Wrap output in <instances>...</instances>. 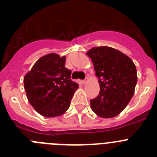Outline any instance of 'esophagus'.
<instances>
[{"instance_id":"obj_1","label":"esophagus","mask_w":157,"mask_h":157,"mask_svg":"<svg viewBox=\"0 0 157 157\" xmlns=\"http://www.w3.org/2000/svg\"><path fill=\"white\" fill-rule=\"evenodd\" d=\"M87 82H88V78H86L85 79L82 81V84H85V83H86Z\"/></svg>"}]
</instances>
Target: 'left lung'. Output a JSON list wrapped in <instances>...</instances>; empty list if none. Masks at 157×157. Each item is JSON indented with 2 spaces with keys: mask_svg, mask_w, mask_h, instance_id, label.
Here are the masks:
<instances>
[{
  "mask_svg": "<svg viewBox=\"0 0 157 157\" xmlns=\"http://www.w3.org/2000/svg\"><path fill=\"white\" fill-rule=\"evenodd\" d=\"M99 78L100 93L90 100L92 110L102 118L119 115L131 100L138 81L134 62L116 48L96 47L87 52Z\"/></svg>",
  "mask_w": 157,
  "mask_h": 157,
  "instance_id": "obj_1",
  "label": "left lung"
}]
</instances>
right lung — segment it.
<instances>
[{
	"instance_id": "right-lung-1",
	"label": "right lung",
	"mask_w": 157,
	"mask_h": 157,
	"mask_svg": "<svg viewBox=\"0 0 157 157\" xmlns=\"http://www.w3.org/2000/svg\"><path fill=\"white\" fill-rule=\"evenodd\" d=\"M65 56L50 53L40 58L24 77L30 105L45 117L61 116L69 109L78 84L71 79Z\"/></svg>"
}]
</instances>
